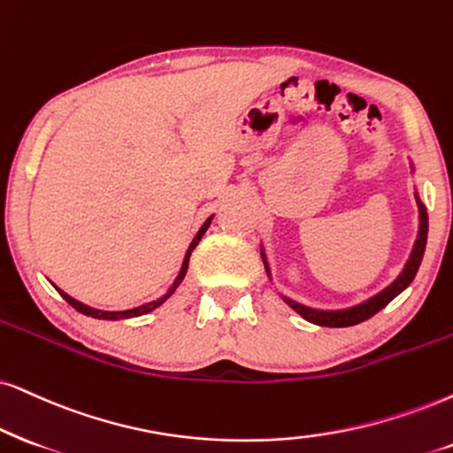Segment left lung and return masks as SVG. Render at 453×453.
<instances>
[{"instance_id":"obj_1","label":"left lung","mask_w":453,"mask_h":453,"mask_svg":"<svg viewBox=\"0 0 453 453\" xmlns=\"http://www.w3.org/2000/svg\"><path fill=\"white\" fill-rule=\"evenodd\" d=\"M414 169V167H411ZM416 204H418V236H416V242H414V249H411L410 253V259L405 261V265L402 269V273H399L397 278L393 280L391 284L387 286V288H382L379 295L370 296V299H365L364 303H359V305H353V307H347V309H316V307H307L303 305V303H296L293 299H288V296L282 295L284 303H288L290 309H295L296 313L303 319H307V322L316 324V326H328V328H347V326H355L359 322H365V319H370L374 313H379L382 307H387L388 303H391L395 296L399 293H403L405 288L411 284V280H414L418 267H420L422 263V257H425V249H426V236H428V215H426V207L425 203H422L420 196H418L416 192ZM261 259H263V265H265V272L267 276L272 278V272H269V263L265 259V250L261 249Z\"/></svg>"}]
</instances>
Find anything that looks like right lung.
Instances as JSON below:
<instances>
[{
  "instance_id": "1",
  "label": "right lung",
  "mask_w": 453,
  "mask_h": 453,
  "mask_svg": "<svg viewBox=\"0 0 453 453\" xmlns=\"http://www.w3.org/2000/svg\"><path fill=\"white\" fill-rule=\"evenodd\" d=\"M211 221H213V215H211L209 219L204 221L203 226H200V230L196 232V236H194V240H192V242H190V246H188V250H186V257H184V263H181V269H180V273H177V278L173 280V284L169 286V290H167V293H165L163 296H158L157 301H150V303H146V305H140V307H134V309H125V311H102V309L89 307V305H85V303H81V301L73 299L71 295H66L65 290H60L58 286H56V284H54V288L58 290L60 296H62V299H65V301L68 303V305H73L74 309H77V311H81L83 316H89V318H96V319H127V318H137V316H144V313H150V311H154V309H157V307L163 305V303L167 301L169 296L175 293V290H177V286H180L181 282H184V278H186V272H188V263H190V255H192V250L196 249V244L200 242V238H203V236H204V232L209 230Z\"/></svg>"
}]
</instances>
